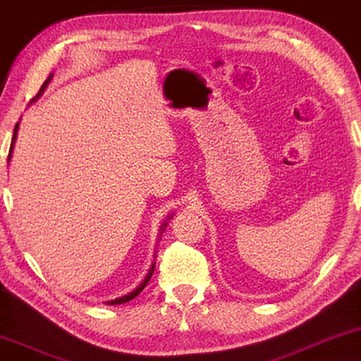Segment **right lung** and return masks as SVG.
<instances>
[{"label": "right lung", "mask_w": 361, "mask_h": 361, "mask_svg": "<svg viewBox=\"0 0 361 361\" xmlns=\"http://www.w3.org/2000/svg\"><path fill=\"white\" fill-rule=\"evenodd\" d=\"M51 77L52 75H49V77H47V80H46V82L44 84H42L41 85V89H39V92H37V95H36V97L35 99H32V100H36L37 97H39V95L42 94V92H44V89H46V85L47 84H49V80H51ZM16 130H18V125H16V127H14V135H13V143H14V138H16ZM11 150H13V145H11ZM11 150H9V152H11ZM166 226V224H165ZM163 229V228H161ZM152 274H153V267L150 269V274H148V276L145 277V281H143L142 282V284L140 286H138L137 287V289L135 290H133V292H130V294H127V295H123V297H120V299H115V300H110V302H107V304H110V305H117V304H125V302H128V300H132V299H135V297L138 295V294H140V292L143 290V289H145V286H147V282L148 281H150V277H152Z\"/></svg>", "instance_id": "add662e5"}]
</instances>
